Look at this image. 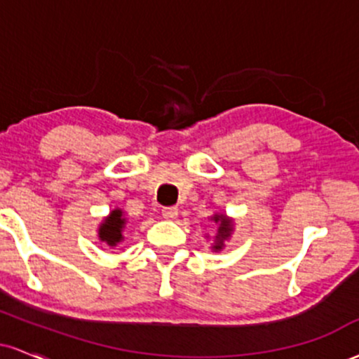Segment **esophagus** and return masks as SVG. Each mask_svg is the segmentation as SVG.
<instances>
[{
    "mask_svg": "<svg viewBox=\"0 0 359 359\" xmlns=\"http://www.w3.org/2000/svg\"><path fill=\"white\" fill-rule=\"evenodd\" d=\"M162 216L165 217V219H168V221L175 219V217L179 216V209H177L175 205H168V208H163L162 209Z\"/></svg>",
    "mask_w": 359,
    "mask_h": 359,
    "instance_id": "esophagus-1",
    "label": "esophagus"
}]
</instances>
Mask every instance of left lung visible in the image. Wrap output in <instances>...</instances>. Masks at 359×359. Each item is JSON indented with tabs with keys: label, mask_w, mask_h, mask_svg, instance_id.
Here are the masks:
<instances>
[{
	"label": "left lung",
	"mask_w": 359,
	"mask_h": 359,
	"mask_svg": "<svg viewBox=\"0 0 359 359\" xmlns=\"http://www.w3.org/2000/svg\"><path fill=\"white\" fill-rule=\"evenodd\" d=\"M214 221H219L221 222V224H219V231H217V233H219V236H217V240H219V241H217V245L216 246H214V248H216V250H219L221 248V246H222V240H224V238H228L229 236V233H231V221H229L228 219V217H222V216H214Z\"/></svg>",
	"instance_id": "8db88e82"
}]
</instances>
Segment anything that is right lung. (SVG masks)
Instances as JSON below:
<instances>
[{
	"label": "right lung",
	"mask_w": 359,
	"mask_h": 359,
	"mask_svg": "<svg viewBox=\"0 0 359 359\" xmlns=\"http://www.w3.org/2000/svg\"><path fill=\"white\" fill-rule=\"evenodd\" d=\"M123 226H125V219H123V212L119 209H114L109 214V217L102 222L100 228V238L101 241H106L109 246H114L116 243L121 241L123 238Z\"/></svg>",
	"instance_id": "add662e5"
}]
</instances>
